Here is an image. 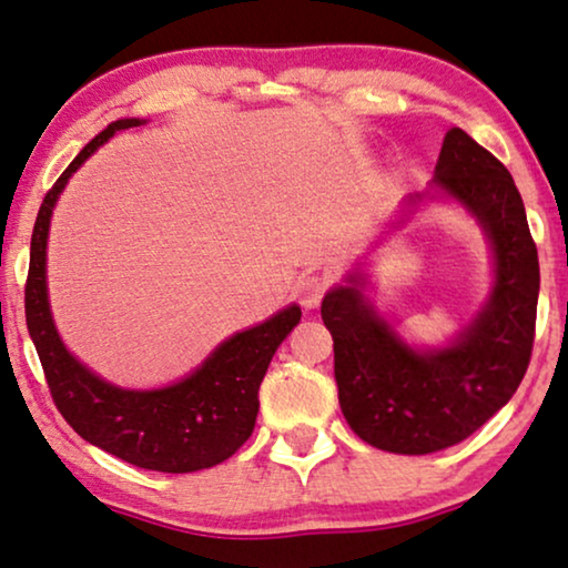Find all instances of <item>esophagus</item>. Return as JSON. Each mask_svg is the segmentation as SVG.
I'll list each match as a JSON object with an SVG mask.
<instances>
[{"label":"esophagus","instance_id":"obj_1","mask_svg":"<svg viewBox=\"0 0 568 568\" xmlns=\"http://www.w3.org/2000/svg\"><path fill=\"white\" fill-rule=\"evenodd\" d=\"M327 285H329V280L324 277V275H312V277L301 280V285H298L301 306L308 308V312L320 306L322 298H324V293H327Z\"/></svg>","mask_w":568,"mask_h":568}]
</instances>
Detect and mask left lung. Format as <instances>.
I'll return each mask as SVG.
<instances>
[{
	"mask_svg": "<svg viewBox=\"0 0 568 568\" xmlns=\"http://www.w3.org/2000/svg\"><path fill=\"white\" fill-rule=\"evenodd\" d=\"M423 196L459 202L486 233L494 288L475 320L442 347L405 343L363 293L368 280L361 267L322 301L347 426L366 444L395 455L455 447L494 418L527 372L538 314V248L504 163L452 126L430 192L410 196L407 207H418Z\"/></svg>",
	"mask_w": 568,
	"mask_h": 568,
	"instance_id": "1",
	"label": "left lung"
}]
</instances>
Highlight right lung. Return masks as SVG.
Returning a JSON list of instances; mask_svg holds the SVG:
<instances>
[{
    "label": "right lung",
    "mask_w": 568,
    "mask_h": 568,
    "mask_svg": "<svg viewBox=\"0 0 568 568\" xmlns=\"http://www.w3.org/2000/svg\"><path fill=\"white\" fill-rule=\"evenodd\" d=\"M140 124L145 121H111L43 196L30 239L26 322L54 405L85 442L145 470L194 473L221 465L252 436L260 413V384L280 343L301 322V306L291 304L267 322L223 339L202 366L161 389L116 387L67 351L51 316L47 288L51 213L72 173L113 134Z\"/></svg>",
    "instance_id": "obj_1"
}]
</instances>
